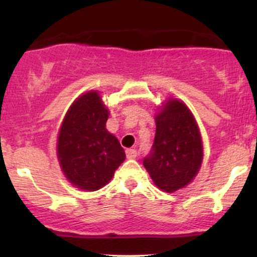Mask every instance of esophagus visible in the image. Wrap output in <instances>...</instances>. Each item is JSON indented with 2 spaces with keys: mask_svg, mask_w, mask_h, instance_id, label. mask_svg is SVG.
I'll use <instances>...</instances> for the list:
<instances>
[{
  "mask_svg": "<svg viewBox=\"0 0 257 257\" xmlns=\"http://www.w3.org/2000/svg\"><path fill=\"white\" fill-rule=\"evenodd\" d=\"M125 153H126V158L128 159H134V158H137V156H138V152L135 151L134 149H128L125 151Z\"/></svg>",
  "mask_w": 257,
  "mask_h": 257,
  "instance_id": "obj_1",
  "label": "esophagus"
}]
</instances>
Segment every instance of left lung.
<instances>
[{
  "label": "left lung",
  "instance_id": "left-lung-1",
  "mask_svg": "<svg viewBox=\"0 0 257 257\" xmlns=\"http://www.w3.org/2000/svg\"><path fill=\"white\" fill-rule=\"evenodd\" d=\"M203 162L199 126L182 100L168 99L157 108L152 153L144 167L159 190L173 193L190 185Z\"/></svg>",
  "mask_w": 257,
  "mask_h": 257
}]
</instances>
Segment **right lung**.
Masks as SVG:
<instances>
[{
  "label": "right lung",
  "mask_w": 257,
  "mask_h": 257,
  "mask_svg": "<svg viewBox=\"0 0 257 257\" xmlns=\"http://www.w3.org/2000/svg\"><path fill=\"white\" fill-rule=\"evenodd\" d=\"M110 111L98 90L79 95L65 114L57 156L65 178L79 190L98 191L124 162L118 139L106 129Z\"/></svg>",
  "instance_id": "right-lung-1"
}]
</instances>
